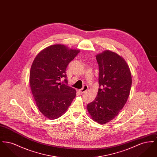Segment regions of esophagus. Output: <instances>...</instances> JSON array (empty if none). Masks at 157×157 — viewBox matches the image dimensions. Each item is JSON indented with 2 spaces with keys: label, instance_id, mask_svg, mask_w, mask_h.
Returning a JSON list of instances; mask_svg holds the SVG:
<instances>
[{
  "label": "esophagus",
  "instance_id": "1",
  "mask_svg": "<svg viewBox=\"0 0 157 157\" xmlns=\"http://www.w3.org/2000/svg\"><path fill=\"white\" fill-rule=\"evenodd\" d=\"M88 90V86L87 85H84L83 87L82 88L81 90H79V92L81 94H84Z\"/></svg>",
  "mask_w": 157,
  "mask_h": 157
}]
</instances>
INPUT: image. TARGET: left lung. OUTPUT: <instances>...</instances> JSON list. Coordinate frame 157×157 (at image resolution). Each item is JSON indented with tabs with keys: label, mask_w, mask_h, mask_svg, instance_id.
<instances>
[{
	"label": "left lung",
	"mask_w": 157,
	"mask_h": 157,
	"mask_svg": "<svg viewBox=\"0 0 157 157\" xmlns=\"http://www.w3.org/2000/svg\"><path fill=\"white\" fill-rule=\"evenodd\" d=\"M99 65L97 97L87 105L92 119L105 124L114 119L129 97L132 85L130 69L125 59L109 50L96 56Z\"/></svg>",
	"instance_id": "left-lung-1"
}]
</instances>
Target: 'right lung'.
<instances>
[{
    "mask_svg": "<svg viewBox=\"0 0 157 157\" xmlns=\"http://www.w3.org/2000/svg\"><path fill=\"white\" fill-rule=\"evenodd\" d=\"M61 44L46 47L39 53L30 68L31 92L39 111L49 120L63 115L75 98V89L62 83L69 63L79 53ZM64 81L67 83V79Z\"/></svg>",
    "mask_w": 157,
    "mask_h": 157,
    "instance_id": "right-lung-1",
    "label": "right lung"
}]
</instances>
